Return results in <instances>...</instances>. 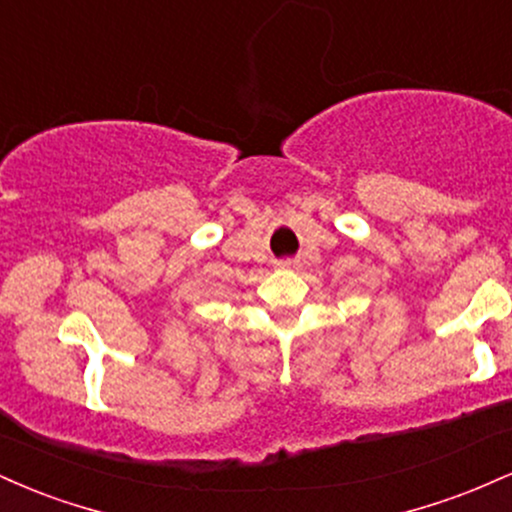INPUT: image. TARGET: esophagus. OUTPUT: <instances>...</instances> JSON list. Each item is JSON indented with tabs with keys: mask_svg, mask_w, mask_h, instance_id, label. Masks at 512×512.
<instances>
[{
	"mask_svg": "<svg viewBox=\"0 0 512 512\" xmlns=\"http://www.w3.org/2000/svg\"><path fill=\"white\" fill-rule=\"evenodd\" d=\"M279 267H281V269H296L298 262H296V260H281Z\"/></svg>",
	"mask_w": 512,
	"mask_h": 512,
	"instance_id": "34e87169",
	"label": "esophagus"
}]
</instances>
